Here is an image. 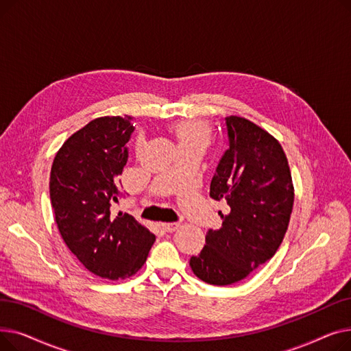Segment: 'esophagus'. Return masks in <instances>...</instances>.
Returning a JSON list of instances; mask_svg holds the SVG:
<instances>
[{
  "label": "esophagus",
  "mask_w": 351,
  "mask_h": 351,
  "mask_svg": "<svg viewBox=\"0 0 351 351\" xmlns=\"http://www.w3.org/2000/svg\"><path fill=\"white\" fill-rule=\"evenodd\" d=\"M179 223H162V228H163V230L165 232H169V233H172V232H175V230H178L179 229Z\"/></svg>",
  "instance_id": "1"
}]
</instances>
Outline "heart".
I'll return each mask as SVG.
<instances>
[{"label":"heart","mask_w":351,"mask_h":351,"mask_svg":"<svg viewBox=\"0 0 351 351\" xmlns=\"http://www.w3.org/2000/svg\"><path fill=\"white\" fill-rule=\"evenodd\" d=\"M173 132L179 141V146L202 145L208 146L210 139V131L204 121L199 119H185L173 126ZM141 145V141L138 142Z\"/></svg>","instance_id":"b5f03b06"}]
</instances>
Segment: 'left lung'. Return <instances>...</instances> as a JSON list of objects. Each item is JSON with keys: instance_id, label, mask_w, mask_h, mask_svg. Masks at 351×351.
Here are the masks:
<instances>
[{"instance_id": "left-lung-1", "label": "left lung", "mask_w": 351, "mask_h": 351, "mask_svg": "<svg viewBox=\"0 0 351 351\" xmlns=\"http://www.w3.org/2000/svg\"><path fill=\"white\" fill-rule=\"evenodd\" d=\"M229 149L210 182V196L230 208L219 230L191 257L196 278L215 286L246 279L278 252L289 228L294 188L282 145L252 121L226 118Z\"/></svg>"}]
</instances>
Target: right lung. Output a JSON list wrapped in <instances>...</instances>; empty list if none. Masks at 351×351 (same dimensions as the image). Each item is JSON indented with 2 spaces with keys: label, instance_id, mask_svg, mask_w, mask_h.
<instances>
[{
  "label": "right lung",
  "instance_id": "obj_1",
  "mask_svg": "<svg viewBox=\"0 0 351 351\" xmlns=\"http://www.w3.org/2000/svg\"><path fill=\"white\" fill-rule=\"evenodd\" d=\"M131 119L101 117L86 123L60 147L49 176L55 222L65 245L85 269L109 280L134 276L155 242L134 216L112 217L109 210L118 202Z\"/></svg>",
  "mask_w": 351,
  "mask_h": 351
}]
</instances>
